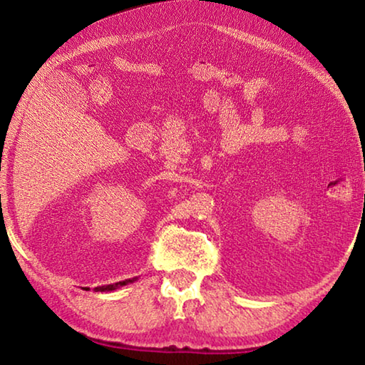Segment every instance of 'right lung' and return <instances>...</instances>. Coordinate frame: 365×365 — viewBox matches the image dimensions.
<instances>
[{
	"label": "right lung",
	"mask_w": 365,
	"mask_h": 365,
	"mask_svg": "<svg viewBox=\"0 0 365 365\" xmlns=\"http://www.w3.org/2000/svg\"><path fill=\"white\" fill-rule=\"evenodd\" d=\"M135 280H137V277H133V279H127V280H123V282H117V283H113V285L96 287V288H95V292H101V293L114 292V289H119L120 287H123V285H128V283H133Z\"/></svg>",
	"instance_id": "right-lung-1"
}]
</instances>
